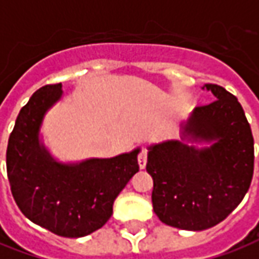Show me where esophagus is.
Segmentation results:
<instances>
[{"label": "esophagus", "instance_id": "esophagus-1", "mask_svg": "<svg viewBox=\"0 0 259 259\" xmlns=\"http://www.w3.org/2000/svg\"><path fill=\"white\" fill-rule=\"evenodd\" d=\"M139 165L142 169L146 168V164H147V150L146 148H142V151H140V154H139Z\"/></svg>", "mask_w": 259, "mask_h": 259}]
</instances>
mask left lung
I'll return each mask as SVG.
<instances>
[{"instance_id": "left-lung-1", "label": "left lung", "mask_w": 259, "mask_h": 259, "mask_svg": "<svg viewBox=\"0 0 259 259\" xmlns=\"http://www.w3.org/2000/svg\"><path fill=\"white\" fill-rule=\"evenodd\" d=\"M203 90L216 99L193 109L181 124V140L148 147L154 213L181 230L223 222L243 200L254 174V139L243 106L223 87L205 84Z\"/></svg>"}]
</instances>
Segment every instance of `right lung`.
I'll use <instances>...</instances> for the list:
<instances>
[{"mask_svg": "<svg viewBox=\"0 0 259 259\" xmlns=\"http://www.w3.org/2000/svg\"><path fill=\"white\" fill-rule=\"evenodd\" d=\"M61 97V84L45 85L21 109L8 140L7 172L16 205L30 222L77 238L111 219L115 199L139 171L140 148L112 158L57 161L41 142L40 127Z\"/></svg>", "mask_w": 259, "mask_h": 259, "instance_id": "obj_1", "label": "right lung"}]
</instances>
